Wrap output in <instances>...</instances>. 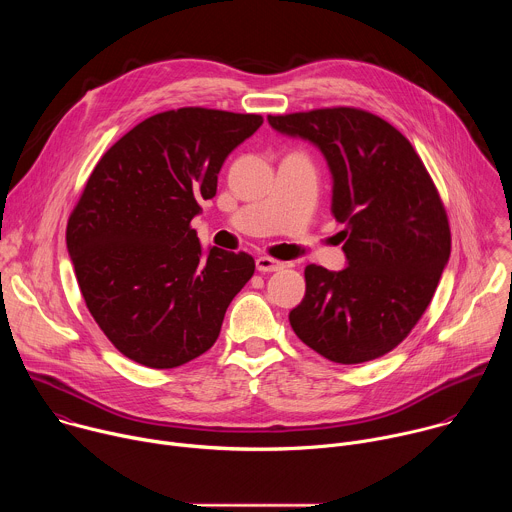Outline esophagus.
<instances>
[{
	"label": "esophagus",
	"instance_id": "obj_1",
	"mask_svg": "<svg viewBox=\"0 0 512 512\" xmlns=\"http://www.w3.org/2000/svg\"><path fill=\"white\" fill-rule=\"evenodd\" d=\"M255 265H257V271H261V273H273V271H281L285 267L283 261H277V259L265 257V255L257 257Z\"/></svg>",
	"mask_w": 512,
	"mask_h": 512
}]
</instances>
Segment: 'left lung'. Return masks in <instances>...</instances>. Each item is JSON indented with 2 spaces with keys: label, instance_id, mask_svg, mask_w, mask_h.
Here are the masks:
<instances>
[{
  "label": "left lung",
  "instance_id": "1",
  "mask_svg": "<svg viewBox=\"0 0 512 512\" xmlns=\"http://www.w3.org/2000/svg\"><path fill=\"white\" fill-rule=\"evenodd\" d=\"M267 119L324 154L348 261L342 271L306 267V296L289 324L332 362L375 360L419 322L450 259L440 192L409 139L379 115L328 107Z\"/></svg>",
  "mask_w": 512,
  "mask_h": 512
}]
</instances>
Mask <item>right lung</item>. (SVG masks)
I'll use <instances>...</instances> for the list:
<instances>
[{"label": "right lung", "instance_id": "add662e5", "mask_svg": "<svg viewBox=\"0 0 512 512\" xmlns=\"http://www.w3.org/2000/svg\"><path fill=\"white\" fill-rule=\"evenodd\" d=\"M261 115L182 107L137 123L103 154L68 216L85 304L127 358L174 369L204 354L255 273L245 251H202L192 218Z\"/></svg>", "mask_w": 512, "mask_h": 512}]
</instances>
